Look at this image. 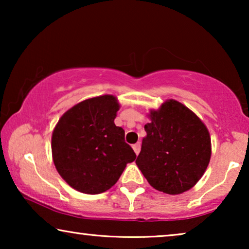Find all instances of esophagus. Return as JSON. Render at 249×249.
<instances>
[{
	"label": "esophagus",
	"instance_id": "esophagus-1",
	"mask_svg": "<svg viewBox=\"0 0 249 249\" xmlns=\"http://www.w3.org/2000/svg\"><path fill=\"white\" fill-rule=\"evenodd\" d=\"M132 148H134L136 155H138L139 152H141V144H139V142H137V144H135L134 146H132Z\"/></svg>",
	"mask_w": 249,
	"mask_h": 249
}]
</instances>
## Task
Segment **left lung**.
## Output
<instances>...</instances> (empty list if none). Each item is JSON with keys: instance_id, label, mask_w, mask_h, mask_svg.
Instances as JSON below:
<instances>
[{"instance_id": "1", "label": "left lung", "mask_w": 249, "mask_h": 249, "mask_svg": "<svg viewBox=\"0 0 249 249\" xmlns=\"http://www.w3.org/2000/svg\"><path fill=\"white\" fill-rule=\"evenodd\" d=\"M151 122L136 164L159 192L179 195L193 188L209 165L212 145L204 122L176 100L149 111Z\"/></svg>"}]
</instances>
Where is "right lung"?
Returning a JSON list of instances; mask_svg holds the SVG:
<instances>
[{
    "label": "right lung",
    "mask_w": 249,
    "mask_h": 249,
    "mask_svg": "<svg viewBox=\"0 0 249 249\" xmlns=\"http://www.w3.org/2000/svg\"><path fill=\"white\" fill-rule=\"evenodd\" d=\"M119 108L114 95L87 98L64 112L53 129L54 165L78 192H107L128 163L135 161V152L124 142V130L114 124Z\"/></svg>",
    "instance_id": "add662e5"
}]
</instances>
